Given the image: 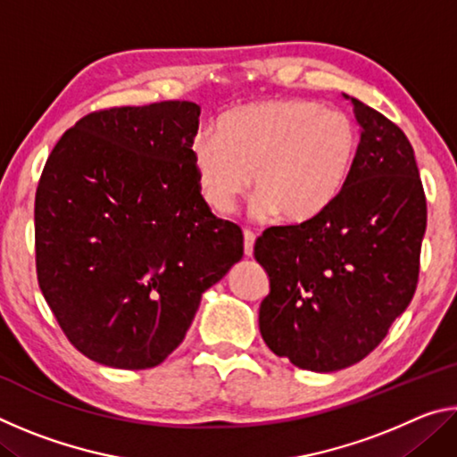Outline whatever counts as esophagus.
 I'll return each mask as SVG.
<instances>
[{
	"instance_id": "34e87169",
	"label": "esophagus",
	"mask_w": 457,
	"mask_h": 457,
	"mask_svg": "<svg viewBox=\"0 0 457 457\" xmlns=\"http://www.w3.org/2000/svg\"><path fill=\"white\" fill-rule=\"evenodd\" d=\"M253 242H256V236H253L250 229H245L244 231V253L247 258H250L253 253Z\"/></svg>"
}]
</instances>
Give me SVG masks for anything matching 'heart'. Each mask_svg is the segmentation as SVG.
I'll return each instance as SVG.
<instances>
[{"label":"heart","instance_id":"obj_1","mask_svg":"<svg viewBox=\"0 0 457 457\" xmlns=\"http://www.w3.org/2000/svg\"><path fill=\"white\" fill-rule=\"evenodd\" d=\"M359 133L343 111L304 98H266L231 108L191 154L201 197L228 215L250 189L256 212L303 226L335 204L349 183Z\"/></svg>","mask_w":457,"mask_h":457}]
</instances>
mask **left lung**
<instances>
[{"mask_svg": "<svg viewBox=\"0 0 457 457\" xmlns=\"http://www.w3.org/2000/svg\"><path fill=\"white\" fill-rule=\"evenodd\" d=\"M351 100L357 161L338 199L303 226L270 228L253 256L270 278L260 304L268 349L316 373L351 367L411 303L428 205L403 130Z\"/></svg>", "mask_w": 457, "mask_h": 457, "instance_id": "left-lung-1", "label": "left lung"}]
</instances>
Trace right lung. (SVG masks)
Instances as JSON below:
<instances>
[{
	"label": "right lung",
	"instance_id": "add662e5",
	"mask_svg": "<svg viewBox=\"0 0 457 457\" xmlns=\"http://www.w3.org/2000/svg\"><path fill=\"white\" fill-rule=\"evenodd\" d=\"M189 100L90 112L62 135L37 183V284L68 340L114 369H151L244 256L236 223L201 197Z\"/></svg>",
	"mask_w": 457,
	"mask_h": 457
}]
</instances>
